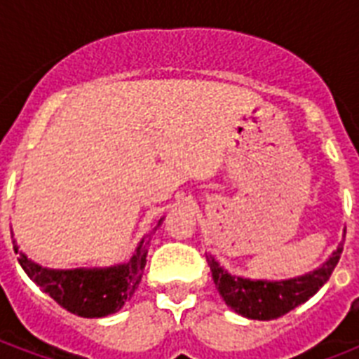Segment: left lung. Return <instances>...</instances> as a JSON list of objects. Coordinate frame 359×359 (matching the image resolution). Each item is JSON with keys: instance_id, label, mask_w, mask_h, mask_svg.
I'll return each instance as SVG.
<instances>
[{"instance_id": "1", "label": "left lung", "mask_w": 359, "mask_h": 359, "mask_svg": "<svg viewBox=\"0 0 359 359\" xmlns=\"http://www.w3.org/2000/svg\"><path fill=\"white\" fill-rule=\"evenodd\" d=\"M341 253L343 244L337 245V250L318 268L289 279L240 278L219 266L212 255H207V261L219 296L233 311L253 320H272L317 294L337 266Z\"/></svg>"}]
</instances>
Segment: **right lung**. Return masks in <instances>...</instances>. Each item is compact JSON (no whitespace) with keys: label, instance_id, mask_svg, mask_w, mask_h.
Wrapping results in <instances>:
<instances>
[{"label":"right lung","instance_id":"right-lung-1","mask_svg":"<svg viewBox=\"0 0 359 359\" xmlns=\"http://www.w3.org/2000/svg\"><path fill=\"white\" fill-rule=\"evenodd\" d=\"M163 218L140 240L134 255L126 262L104 268H46L31 261L13 240L14 253H18L24 272L50 294L67 311L83 318H102L114 315L132 298L143 276L152 233L162 225Z\"/></svg>","mask_w":359,"mask_h":359}]
</instances>
